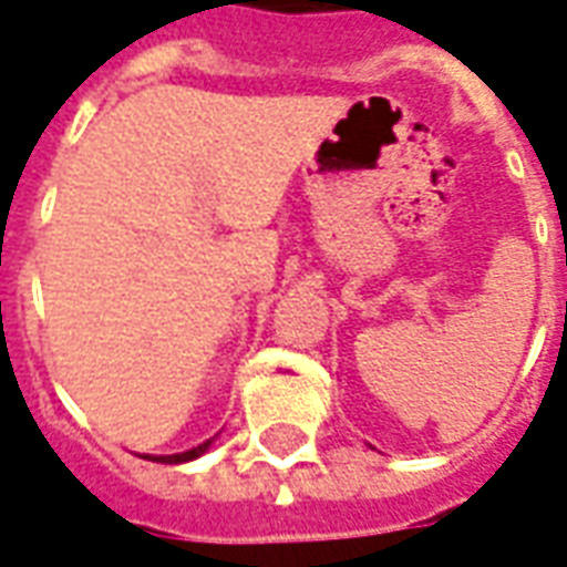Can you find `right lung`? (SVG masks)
I'll use <instances>...</instances> for the list:
<instances>
[{
    "mask_svg": "<svg viewBox=\"0 0 567 567\" xmlns=\"http://www.w3.org/2000/svg\"><path fill=\"white\" fill-rule=\"evenodd\" d=\"M210 444H214V437L202 441L198 447L184 450V453H172V456H151V453H142V458H151V462H165V465H181V462H193V458H198L202 453H208Z\"/></svg>",
    "mask_w": 567,
    "mask_h": 567,
    "instance_id": "obj_1",
    "label": "right lung"
}]
</instances>
